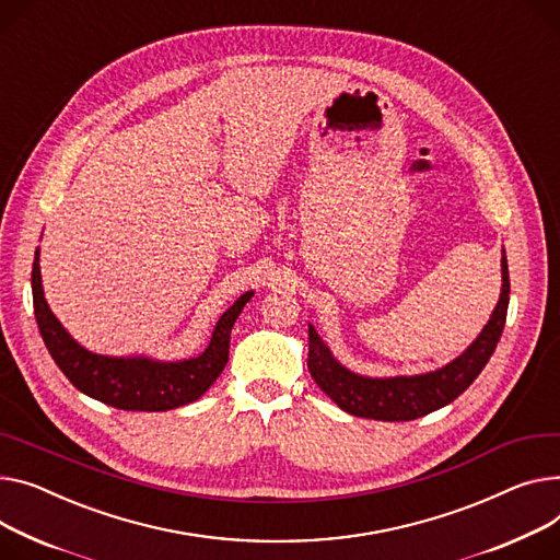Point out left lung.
<instances>
[{
  "mask_svg": "<svg viewBox=\"0 0 560 560\" xmlns=\"http://www.w3.org/2000/svg\"><path fill=\"white\" fill-rule=\"evenodd\" d=\"M509 266L502 249V290L491 319L472 345L434 371L412 376L374 378L347 369L330 353L313 324H308V371L319 389L345 412L376 421H415L441 409L464 394L491 360L506 322Z\"/></svg>",
  "mask_w": 560,
  "mask_h": 560,
  "instance_id": "left-lung-1",
  "label": "left lung"
}]
</instances>
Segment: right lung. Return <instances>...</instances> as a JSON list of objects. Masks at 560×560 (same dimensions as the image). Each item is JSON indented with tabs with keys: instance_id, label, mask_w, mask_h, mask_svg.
I'll list each match as a JSON object with an SVG mask.
<instances>
[{
	"instance_id": "add662e5",
	"label": "right lung",
	"mask_w": 560,
	"mask_h": 560,
	"mask_svg": "<svg viewBox=\"0 0 560 560\" xmlns=\"http://www.w3.org/2000/svg\"><path fill=\"white\" fill-rule=\"evenodd\" d=\"M31 290L37 328H40L45 347L69 383L85 396L109 407L128 409V412H166V409L198 400L225 369L234 322L254 296V290L241 294L220 315L211 340L200 355L184 360H155L148 355H101L73 340L45 300L40 247L35 249L33 258Z\"/></svg>"
}]
</instances>
